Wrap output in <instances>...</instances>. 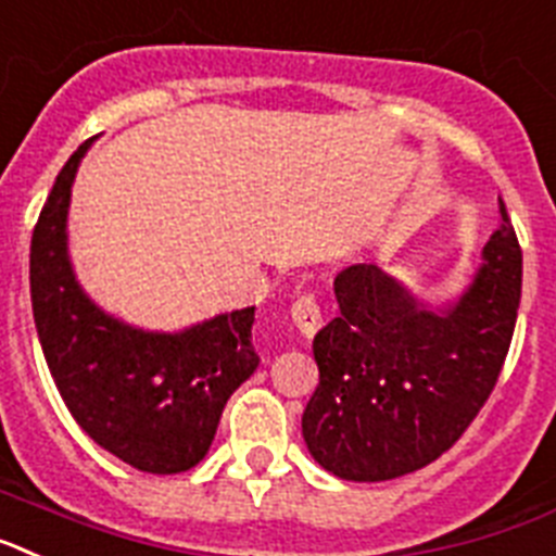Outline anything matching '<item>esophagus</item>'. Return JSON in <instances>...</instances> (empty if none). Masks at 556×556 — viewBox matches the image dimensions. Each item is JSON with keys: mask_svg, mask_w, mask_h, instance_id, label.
<instances>
[{"mask_svg": "<svg viewBox=\"0 0 556 556\" xmlns=\"http://www.w3.org/2000/svg\"><path fill=\"white\" fill-rule=\"evenodd\" d=\"M291 318L302 336H307V338L316 336V330L321 327V307H318L316 296H311V293H302V296H299L296 302L291 305Z\"/></svg>", "mask_w": 556, "mask_h": 556, "instance_id": "esophagus-1", "label": "esophagus"}]
</instances>
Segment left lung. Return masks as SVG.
I'll return each mask as SVG.
<instances>
[{"instance_id":"obj_1","label":"left lung","mask_w":556,"mask_h":556,"mask_svg":"<svg viewBox=\"0 0 556 556\" xmlns=\"http://www.w3.org/2000/svg\"><path fill=\"white\" fill-rule=\"evenodd\" d=\"M484 265L458 302L433 311L378 265H350L338 316L313 338L318 386L302 437L346 481H389L431 465L479 417L518 321L523 254L501 201Z\"/></svg>"}]
</instances>
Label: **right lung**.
Here are the masks:
<instances>
[{"label": "right lung", "instance_id": "add662e5", "mask_svg": "<svg viewBox=\"0 0 556 556\" xmlns=\"http://www.w3.org/2000/svg\"><path fill=\"white\" fill-rule=\"evenodd\" d=\"M89 144L86 139L58 173L33 229L38 341L75 422L125 465L173 476L206 456L226 400L257 369L254 307L181 332H144L100 311L77 285L66 254L72 181Z\"/></svg>", "mask_w": 556, "mask_h": 556}]
</instances>
